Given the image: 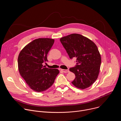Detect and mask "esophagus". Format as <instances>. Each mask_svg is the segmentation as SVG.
Returning <instances> with one entry per match:
<instances>
[{
  "mask_svg": "<svg viewBox=\"0 0 121 121\" xmlns=\"http://www.w3.org/2000/svg\"><path fill=\"white\" fill-rule=\"evenodd\" d=\"M61 71L62 72H63L64 73H68L69 72V70L68 69H61Z\"/></svg>",
  "mask_w": 121,
  "mask_h": 121,
  "instance_id": "1",
  "label": "esophagus"
}]
</instances>
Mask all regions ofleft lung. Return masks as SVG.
Wrapping results in <instances>:
<instances>
[{"instance_id": "left-lung-1", "label": "left lung", "mask_w": 121, "mask_h": 121, "mask_svg": "<svg viewBox=\"0 0 121 121\" xmlns=\"http://www.w3.org/2000/svg\"><path fill=\"white\" fill-rule=\"evenodd\" d=\"M70 59L77 58L76 65L69 70L75 75L72 83L78 88L85 89L98 78L101 57L96 45L88 38L74 33L60 39Z\"/></svg>"}]
</instances>
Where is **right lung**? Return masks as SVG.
I'll return each instance as SVG.
<instances>
[{
	"label": "right lung",
	"mask_w": 121,
	"mask_h": 121,
	"mask_svg": "<svg viewBox=\"0 0 121 121\" xmlns=\"http://www.w3.org/2000/svg\"><path fill=\"white\" fill-rule=\"evenodd\" d=\"M54 43L52 39H35L25 46L19 55V72L35 91L41 92L49 89L59 73L57 69L48 68L43 65L48 61L47 54Z\"/></svg>",
	"instance_id": "right-lung-1"
}]
</instances>
